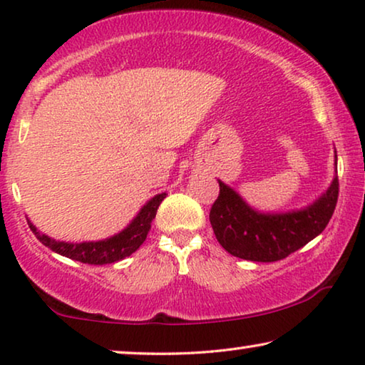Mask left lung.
<instances>
[{
	"label": "left lung",
	"mask_w": 365,
	"mask_h": 365,
	"mask_svg": "<svg viewBox=\"0 0 365 365\" xmlns=\"http://www.w3.org/2000/svg\"><path fill=\"white\" fill-rule=\"evenodd\" d=\"M220 192L210 209L214 233L230 255L256 262L287 257L327 228L339 194L338 176L315 204L289 214H257L243 199L218 181Z\"/></svg>",
	"instance_id": "obj_1"
}]
</instances>
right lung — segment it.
Masks as SVG:
<instances>
[{
  "label": "right lung",
  "mask_w": 365,
  "mask_h": 365,
  "mask_svg": "<svg viewBox=\"0 0 365 365\" xmlns=\"http://www.w3.org/2000/svg\"><path fill=\"white\" fill-rule=\"evenodd\" d=\"M166 194H158L151 199L140 214L133 218V222L128 225L124 232H120L115 237L103 240V241H91V243H65V241H55L48 238L47 235L37 232V228L29 223V228L36 235L37 240L42 245H46L55 253L70 257V259L85 262V264H109L124 259L140 248L151 228V222L156 215V210Z\"/></svg>",
  "instance_id": "obj_1"
}]
</instances>
